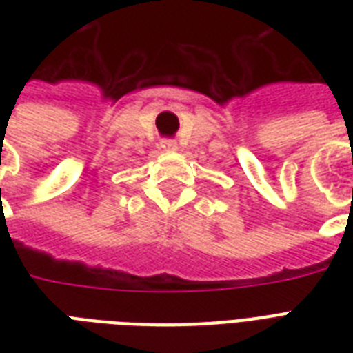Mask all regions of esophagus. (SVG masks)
<instances>
[{
	"label": "esophagus",
	"instance_id": "1",
	"mask_svg": "<svg viewBox=\"0 0 353 353\" xmlns=\"http://www.w3.org/2000/svg\"><path fill=\"white\" fill-rule=\"evenodd\" d=\"M161 148L168 150V152H170V150L177 148V144H176V141H172V139H163V141H161Z\"/></svg>",
	"mask_w": 353,
	"mask_h": 353
}]
</instances>
